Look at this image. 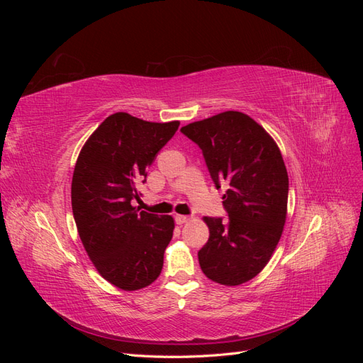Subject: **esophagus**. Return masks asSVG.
Segmentation results:
<instances>
[{"mask_svg": "<svg viewBox=\"0 0 363 363\" xmlns=\"http://www.w3.org/2000/svg\"><path fill=\"white\" fill-rule=\"evenodd\" d=\"M174 219H175V223H177V224H184V223L189 221V216H186V215H175Z\"/></svg>", "mask_w": 363, "mask_h": 363, "instance_id": "esophagus-1", "label": "esophagus"}]
</instances>
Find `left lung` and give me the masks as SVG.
<instances>
[{
    "label": "left lung",
    "instance_id": "8db88e82",
    "mask_svg": "<svg viewBox=\"0 0 363 363\" xmlns=\"http://www.w3.org/2000/svg\"><path fill=\"white\" fill-rule=\"evenodd\" d=\"M200 147L216 186L227 184L228 218L206 216L208 240L199 251L206 276L225 286L242 284L265 268L286 221L289 179L276 142L255 119L224 112L183 127Z\"/></svg>",
    "mask_w": 363,
    "mask_h": 363
}]
</instances>
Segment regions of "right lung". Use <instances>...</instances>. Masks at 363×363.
Returning <instances> with one entry per match:
<instances>
[{"instance_id": "1", "label": "right lung", "mask_w": 363, "mask_h": 363, "mask_svg": "<svg viewBox=\"0 0 363 363\" xmlns=\"http://www.w3.org/2000/svg\"><path fill=\"white\" fill-rule=\"evenodd\" d=\"M179 125L118 112L103 121L77 159L71 186L77 230L98 272L119 289L138 291L160 276L174 219L140 211L133 200Z\"/></svg>"}]
</instances>
